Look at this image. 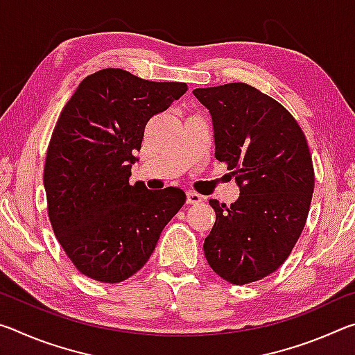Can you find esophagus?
<instances>
[{
    "label": "esophagus",
    "mask_w": 355,
    "mask_h": 355,
    "mask_svg": "<svg viewBox=\"0 0 355 355\" xmlns=\"http://www.w3.org/2000/svg\"><path fill=\"white\" fill-rule=\"evenodd\" d=\"M186 200H188L189 205H199V203L203 200V197L194 191H188L186 192Z\"/></svg>",
    "instance_id": "34e87169"
}]
</instances>
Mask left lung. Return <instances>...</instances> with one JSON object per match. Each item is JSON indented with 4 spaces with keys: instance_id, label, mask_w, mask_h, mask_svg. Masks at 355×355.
I'll list each match as a JSON object with an SVG mask.
<instances>
[{
    "instance_id": "1",
    "label": "left lung",
    "mask_w": 355,
    "mask_h": 355,
    "mask_svg": "<svg viewBox=\"0 0 355 355\" xmlns=\"http://www.w3.org/2000/svg\"><path fill=\"white\" fill-rule=\"evenodd\" d=\"M192 92L211 114L216 159L239 186L230 207L209 200L207 261L233 285L261 280L290 257L307 222L315 188L307 137L286 107L245 83Z\"/></svg>"
}]
</instances>
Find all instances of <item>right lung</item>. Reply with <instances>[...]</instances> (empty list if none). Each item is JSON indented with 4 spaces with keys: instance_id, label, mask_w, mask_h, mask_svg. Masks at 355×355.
I'll return each mask as SVG.
<instances>
[{
    "instance_id": "obj_1",
    "label": "right lung",
    "mask_w": 355,
    "mask_h": 355,
    "mask_svg": "<svg viewBox=\"0 0 355 355\" xmlns=\"http://www.w3.org/2000/svg\"><path fill=\"white\" fill-rule=\"evenodd\" d=\"M186 91V83L103 69L65 103L48 144L44 184L53 232L86 277L119 284L136 274L186 202L178 188L130 184L147 122Z\"/></svg>"
}]
</instances>
